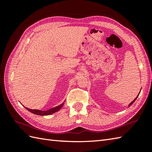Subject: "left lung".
Returning a JSON list of instances; mask_svg holds the SVG:
<instances>
[{
    "instance_id": "left-lung-1",
    "label": "left lung",
    "mask_w": 152,
    "mask_h": 152,
    "mask_svg": "<svg viewBox=\"0 0 152 152\" xmlns=\"http://www.w3.org/2000/svg\"><path fill=\"white\" fill-rule=\"evenodd\" d=\"M137 97H138V96H137V97H136V98H135V99H134V100H133V101H132V102H131L130 103V104H129V106H130L131 105H132V104H133V103H134V102L135 101V100H136V99H137Z\"/></svg>"
}]
</instances>
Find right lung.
Listing matches in <instances>:
<instances>
[{"label":"right lung","instance_id":"right-lung-1","mask_svg":"<svg viewBox=\"0 0 152 152\" xmlns=\"http://www.w3.org/2000/svg\"><path fill=\"white\" fill-rule=\"evenodd\" d=\"M64 104V102H63L62 104H61L60 105L56 106V107L51 108L50 110H48L46 111H42V110H32V109H29L27 107H25L26 108L27 110H28L29 112H31V113H33V114H34L36 115H50V114H52L53 113L56 112L57 111H59V110L63 107V106Z\"/></svg>","mask_w":152,"mask_h":152}]
</instances>
